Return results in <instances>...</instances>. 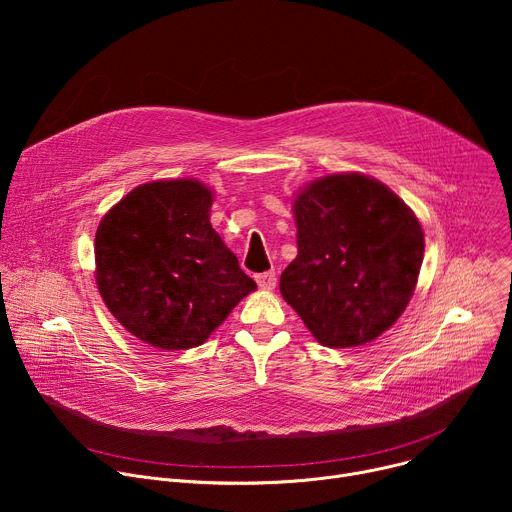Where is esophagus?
Returning <instances> with one entry per match:
<instances>
[{
	"instance_id": "esophagus-1",
	"label": "esophagus",
	"mask_w": 512,
	"mask_h": 512,
	"mask_svg": "<svg viewBox=\"0 0 512 512\" xmlns=\"http://www.w3.org/2000/svg\"><path fill=\"white\" fill-rule=\"evenodd\" d=\"M255 281L261 289H273L275 283H277V277L273 271H265V273H257L255 275Z\"/></svg>"
}]
</instances>
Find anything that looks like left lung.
Wrapping results in <instances>:
<instances>
[{"label":"left lung","mask_w":512,"mask_h":512,"mask_svg":"<svg viewBox=\"0 0 512 512\" xmlns=\"http://www.w3.org/2000/svg\"><path fill=\"white\" fill-rule=\"evenodd\" d=\"M294 216L298 257L281 273L283 300L328 348L373 342L413 296L425 249L417 216L358 172L308 184Z\"/></svg>","instance_id":"1"}]
</instances>
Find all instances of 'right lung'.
Returning <instances> with one entry per match:
<instances>
[{
    "label": "right lung",
    "mask_w": 512,
    "mask_h": 512,
    "mask_svg": "<svg viewBox=\"0 0 512 512\" xmlns=\"http://www.w3.org/2000/svg\"><path fill=\"white\" fill-rule=\"evenodd\" d=\"M212 190L158 180L133 188L95 235V277L109 312L162 350L200 346L257 283L210 227Z\"/></svg>",
    "instance_id": "right-lung-1"
}]
</instances>
